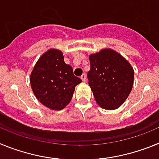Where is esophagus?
<instances>
[{
	"label": "esophagus",
	"instance_id": "1",
	"mask_svg": "<svg viewBox=\"0 0 159 159\" xmlns=\"http://www.w3.org/2000/svg\"><path fill=\"white\" fill-rule=\"evenodd\" d=\"M80 78H81V80H82L83 82H85V81H86V80H87V76H86V75H85V74H83V75L80 76Z\"/></svg>",
	"mask_w": 159,
	"mask_h": 159
}]
</instances>
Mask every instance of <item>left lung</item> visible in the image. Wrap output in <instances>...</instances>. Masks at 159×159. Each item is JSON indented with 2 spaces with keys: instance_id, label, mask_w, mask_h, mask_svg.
<instances>
[{
  "instance_id": "obj_1",
  "label": "left lung",
  "mask_w": 159,
  "mask_h": 159,
  "mask_svg": "<svg viewBox=\"0 0 159 159\" xmlns=\"http://www.w3.org/2000/svg\"><path fill=\"white\" fill-rule=\"evenodd\" d=\"M88 84L96 102L105 110H116L126 101L134 84L133 67L121 54L102 48L89 56Z\"/></svg>"
}]
</instances>
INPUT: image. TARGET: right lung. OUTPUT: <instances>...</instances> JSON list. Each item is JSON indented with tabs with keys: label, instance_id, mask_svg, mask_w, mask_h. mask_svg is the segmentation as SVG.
Wrapping results in <instances>:
<instances>
[{
	"label": "right lung",
	"instance_id": "add662e5",
	"mask_svg": "<svg viewBox=\"0 0 159 159\" xmlns=\"http://www.w3.org/2000/svg\"><path fill=\"white\" fill-rule=\"evenodd\" d=\"M30 84L36 99L52 110H62L71 100L76 85L82 82L64 62L63 52L51 48L42 54L35 64Z\"/></svg>",
	"mask_w": 159,
	"mask_h": 159
}]
</instances>
